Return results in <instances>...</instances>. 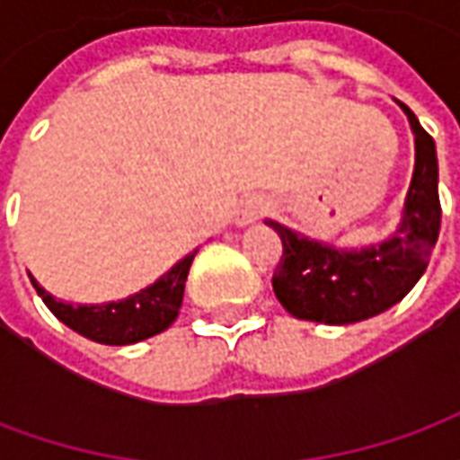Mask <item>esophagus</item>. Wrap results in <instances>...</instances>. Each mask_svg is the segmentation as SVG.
Instances as JSON below:
<instances>
[{"label":"esophagus","mask_w":460,"mask_h":460,"mask_svg":"<svg viewBox=\"0 0 460 460\" xmlns=\"http://www.w3.org/2000/svg\"><path fill=\"white\" fill-rule=\"evenodd\" d=\"M266 211H269V201L263 199V197H249V199L241 201L239 211H236V224H239V226L256 224Z\"/></svg>","instance_id":"obj_1"}]
</instances>
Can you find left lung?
<instances>
[{
  "label": "left lung",
  "instance_id": "1",
  "mask_svg": "<svg viewBox=\"0 0 460 460\" xmlns=\"http://www.w3.org/2000/svg\"><path fill=\"white\" fill-rule=\"evenodd\" d=\"M396 105L414 132V172L402 219L385 241L362 249H338L266 219L283 241L273 293L293 318L325 325L375 318L396 305L424 276L441 229L438 160L434 137L404 103L396 101Z\"/></svg>",
  "mask_w": 460,
  "mask_h": 460
}]
</instances>
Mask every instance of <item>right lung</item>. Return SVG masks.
Instances as JSON below:
<instances>
[{
	"label": "right lung",
	"instance_id": "right-lung-1",
	"mask_svg": "<svg viewBox=\"0 0 460 460\" xmlns=\"http://www.w3.org/2000/svg\"><path fill=\"white\" fill-rule=\"evenodd\" d=\"M194 256H197V249L177 261L164 276H160L147 288L137 290L128 298L98 303V305H74V303L56 300L49 290L36 283L34 276L29 279L46 303V308L78 335L101 345H135L152 335H160L162 330H167L177 320L181 298H184V283L190 276Z\"/></svg>",
	"mask_w": 460,
	"mask_h": 460
}]
</instances>
